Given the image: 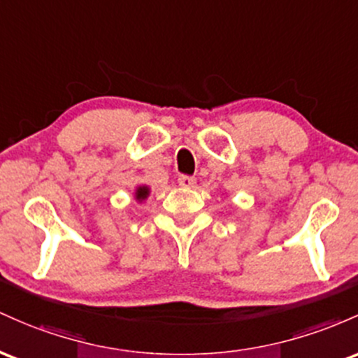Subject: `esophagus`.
<instances>
[{"mask_svg":"<svg viewBox=\"0 0 358 358\" xmlns=\"http://www.w3.org/2000/svg\"><path fill=\"white\" fill-rule=\"evenodd\" d=\"M179 186L182 187H194L196 186V178H192V176H179Z\"/></svg>","mask_w":358,"mask_h":358,"instance_id":"esophagus-1","label":"esophagus"}]
</instances>
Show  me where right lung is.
I'll return each mask as SVG.
<instances>
[{
  "mask_svg": "<svg viewBox=\"0 0 358 358\" xmlns=\"http://www.w3.org/2000/svg\"><path fill=\"white\" fill-rule=\"evenodd\" d=\"M147 196H148V187L147 186H140L138 189L135 191V198L138 199V201L147 199Z\"/></svg>",
  "mask_w": 358,
  "mask_h": 358,
  "instance_id": "right-lung-1",
  "label": "right lung"
}]
</instances>
